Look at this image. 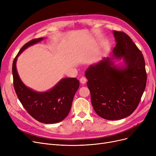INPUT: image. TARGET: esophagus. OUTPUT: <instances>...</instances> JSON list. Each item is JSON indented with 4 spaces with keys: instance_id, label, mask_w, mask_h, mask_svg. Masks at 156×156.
<instances>
[{
    "instance_id": "obj_1",
    "label": "esophagus",
    "mask_w": 156,
    "mask_h": 156,
    "mask_svg": "<svg viewBox=\"0 0 156 156\" xmlns=\"http://www.w3.org/2000/svg\"><path fill=\"white\" fill-rule=\"evenodd\" d=\"M80 81L81 84H85L87 82V78L84 76H82L80 79Z\"/></svg>"
}]
</instances>
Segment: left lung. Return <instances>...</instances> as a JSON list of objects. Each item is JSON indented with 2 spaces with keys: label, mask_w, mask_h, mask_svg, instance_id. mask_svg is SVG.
Returning <instances> with one entry per match:
<instances>
[{
  "label": "left lung",
  "mask_w": 156,
  "mask_h": 156,
  "mask_svg": "<svg viewBox=\"0 0 156 156\" xmlns=\"http://www.w3.org/2000/svg\"><path fill=\"white\" fill-rule=\"evenodd\" d=\"M113 33L116 42L113 56L123 58L126 67L116 68L107 57L85 72L94 109L108 120H118L132 114L140 103L147 83L141 51L125 32Z\"/></svg>",
  "instance_id": "1"
}]
</instances>
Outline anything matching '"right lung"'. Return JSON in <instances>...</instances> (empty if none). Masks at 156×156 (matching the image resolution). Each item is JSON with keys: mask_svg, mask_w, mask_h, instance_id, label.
Listing matches in <instances>:
<instances>
[{"mask_svg": "<svg viewBox=\"0 0 156 156\" xmlns=\"http://www.w3.org/2000/svg\"><path fill=\"white\" fill-rule=\"evenodd\" d=\"M43 39H33L20 49L12 63L13 84L20 101L30 115L40 122L52 124L62 121L68 115L80 82L76 78H64L45 92H36L23 83L16 66L18 57L24 49Z\"/></svg>", "mask_w": 156, "mask_h": 156, "instance_id": "add662e5", "label": "right lung"}]
</instances>
